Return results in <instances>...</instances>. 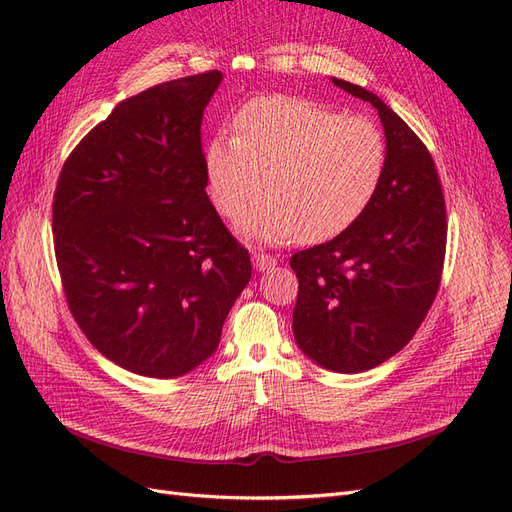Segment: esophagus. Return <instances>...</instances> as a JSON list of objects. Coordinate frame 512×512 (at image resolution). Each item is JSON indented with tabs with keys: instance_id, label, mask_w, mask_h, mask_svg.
<instances>
[{
	"instance_id": "1",
	"label": "esophagus",
	"mask_w": 512,
	"mask_h": 512,
	"mask_svg": "<svg viewBox=\"0 0 512 512\" xmlns=\"http://www.w3.org/2000/svg\"><path fill=\"white\" fill-rule=\"evenodd\" d=\"M252 254H254V267L258 271H269L275 267V262H277L275 256H271L267 252H260V250H254Z\"/></svg>"
}]
</instances>
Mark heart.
<instances>
[{
	"label": "heart",
	"instance_id": "1",
	"mask_svg": "<svg viewBox=\"0 0 512 512\" xmlns=\"http://www.w3.org/2000/svg\"><path fill=\"white\" fill-rule=\"evenodd\" d=\"M389 162L382 128L363 115L294 96H260L235 117V136H215L205 166L213 205L226 218L260 192L237 228L280 243L324 241L371 205Z\"/></svg>",
	"mask_w": 512,
	"mask_h": 512
}]
</instances>
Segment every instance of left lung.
I'll return each mask as SVG.
<instances>
[{
	"label": "left lung",
	"mask_w": 512,
	"mask_h": 512,
	"mask_svg": "<svg viewBox=\"0 0 512 512\" xmlns=\"http://www.w3.org/2000/svg\"><path fill=\"white\" fill-rule=\"evenodd\" d=\"M374 104L389 162L356 222L331 241L292 254L299 294L292 329L318 365L359 374L408 346L436 299L446 254V205L429 149L371 91L333 79Z\"/></svg>",
	"instance_id": "obj_1"
}]
</instances>
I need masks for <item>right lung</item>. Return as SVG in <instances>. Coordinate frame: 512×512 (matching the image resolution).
Segmentation results:
<instances>
[{
    "label": "right lung",
    "instance_id": "add662e5",
    "mask_svg": "<svg viewBox=\"0 0 512 512\" xmlns=\"http://www.w3.org/2000/svg\"><path fill=\"white\" fill-rule=\"evenodd\" d=\"M220 81L209 70L119 102L57 177L53 243L70 314L138 376L177 378L209 359L252 277L205 190L200 126Z\"/></svg>",
    "mask_w": 512,
    "mask_h": 512
}]
</instances>
